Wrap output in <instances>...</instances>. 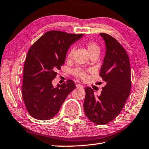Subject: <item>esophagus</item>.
I'll return each mask as SVG.
<instances>
[{
	"mask_svg": "<svg viewBox=\"0 0 149 149\" xmlns=\"http://www.w3.org/2000/svg\"><path fill=\"white\" fill-rule=\"evenodd\" d=\"M76 86H77V88H80V89H83L84 88V86L80 84H77Z\"/></svg>",
	"mask_w": 149,
	"mask_h": 149,
	"instance_id": "esophagus-1",
	"label": "esophagus"
}]
</instances>
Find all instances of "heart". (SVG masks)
I'll list each match as a JSON object with an SVG mask.
<instances>
[{"instance_id": "heart-1", "label": "heart", "mask_w": 149, "mask_h": 149, "mask_svg": "<svg viewBox=\"0 0 149 149\" xmlns=\"http://www.w3.org/2000/svg\"><path fill=\"white\" fill-rule=\"evenodd\" d=\"M86 47L87 49H88L89 54L91 55L93 54H95V53H97V54H99L100 52V47L99 46L97 43H95V41H87L86 42ZM74 49L71 48L69 50L68 52H67V58H71L73 54ZM73 74L76 76V77L80 78L82 80H86L87 78H88V75H87L86 72L84 71V70L80 69V68H77L73 70Z\"/></svg>"}]
</instances>
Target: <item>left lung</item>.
Here are the masks:
<instances>
[{
  "label": "left lung",
  "mask_w": 149,
  "mask_h": 149,
  "mask_svg": "<svg viewBox=\"0 0 149 149\" xmlns=\"http://www.w3.org/2000/svg\"><path fill=\"white\" fill-rule=\"evenodd\" d=\"M100 35L106 45L100 76L106 85L97 97L86 87L84 109L91 122L103 125L116 118L124 107L131 90V71L128 56L119 42L107 33Z\"/></svg>",
  "instance_id": "obj_1"
}]
</instances>
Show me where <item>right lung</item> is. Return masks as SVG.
I'll list each match as a JSON object with an SVG mask.
<instances>
[{
	"label": "right lung",
	"mask_w": 149,
	"mask_h": 149,
	"mask_svg": "<svg viewBox=\"0 0 149 149\" xmlns=\"http://www.w3.org/2000/svg\"><path fill=\"white\" fill-rule=\"evenodd\" d=\"M82 36L49 31L31 46L24 61L22 94L27 111L33 118H53L76 88L72 80L56 87L52 86V81L65 63L70 46Z\"/></svg>",
	"instance_id": "right-lung-1"
}]
</instances>
